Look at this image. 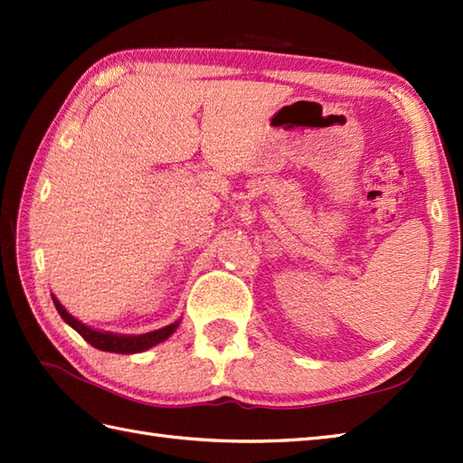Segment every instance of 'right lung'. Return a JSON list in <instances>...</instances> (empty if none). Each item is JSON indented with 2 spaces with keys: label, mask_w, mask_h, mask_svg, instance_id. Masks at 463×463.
Returning a JSON list of instances; mask_svg holds the SVG:
<instances>
[{
  "label": "right lung",
  "mask_w": 463,
  "mask_h": 463,
  "mask_svg": "<svg viewBox=\"0 0 463 463\" xmlns=\"http://www.w3.org/2000/svg\"><path fill=\"white\" fill-rule=\"evenodd\" d=\"M53 304L59 312V317H61L69 326H71L75 332H80L81 336L95 346L97 350H103V352H115V354H137V352H143V350H149L156 344L165 342L166 338L171 336V334L179 328L181 318L175 320L169 326H163L159 330H153V332H145V334H115V332H103V330H97L87 326L81 320H77L75 317H71L65 310V307L61 302H59L53 294Z\"/></svg>",
  "instance_id": "obj_1"
}]
</instances>
